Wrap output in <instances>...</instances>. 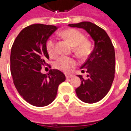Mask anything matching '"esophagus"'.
Wrapping results in <instances>:
<instances>
[{
  "mask_svg": "<svg viewBox=\"0 0 131 131\" xmlns=\"http://www.w3.org/2000/svg\"><path fill=\"white\" fill-rule=\"evenodd\" d=\"M65 76L67 79H69V78H71V77H74V75H72V74H66Z\"/></svg>",
  "mask_w": 131,
  "mask_h": 131,
  "instance_id": "esophagus-1",
  "label": "esophagus"
}]
</instances>
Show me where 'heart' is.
Masks as SVG:
<instances>
[{"label":"heart","instance_id":"obj_1","mask_svg":"<svg viewBox=\"0 0 131 131\" xmlns=\"http://www.w3.org/2000/svg\"><path fill=\"white\" fill-rule=\"evenodd\" d=\"M60 35L73 46V51L78 57L84 58L91 52V42L85 38L84 35L75 29H67L60 32ZM46 50L49 56L55 58L58 55L56 48V42L52 38H50L46 42ZM77 64V60L73 57H61L54 64L55 67L64 72H69Z\"/></svg>","mask_w":131,"mask_h":131}]
</instances>
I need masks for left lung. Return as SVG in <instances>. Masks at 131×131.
Instances as JSON below:
<instances>
[{
    "label": "left lung",
    "instance_id": "8db88e82",
    "mask_svg": "<svg viewBox=\"0 0 131 131\" xmlns=\"http://www.w3.org/2000/svg\"><path fill=\"white\" fill-rule=\"evenodd\" d=\"M69 26L84 29L95 41L93 51L81 67L86 69L87 78L83 79L79 75L81 83L76 89L77 96L81 101L95 103L108 93L112 85L115 73L114 48L106 31L96 24L82 21Z\"/></svg>",
    "mask_w": 131,
    "mask_h": 131
}]
</instances>
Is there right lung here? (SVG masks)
Wrapping results in <instances>:
<instances>
[{
    "instance_id": "add662e5",
    "label": "right lung",
    "mask_w": 131,
    "mask_h": 131,
    "mask_svg": "<svg viewBox=\"0 0 131 131\" xmlns=\"http://www.w3.org/2000/svg\"><path fill=\"white\" fill-rule=\"evenodd\" d=\"M53 25L31 24L21 30L11 48L10 71L13 83L24 100L36 107L50 104L57 95V88L66 77L62 71L50 69L42 74L49 55L46 42L57 30Z\"/></svg>"
}]
</instances>
